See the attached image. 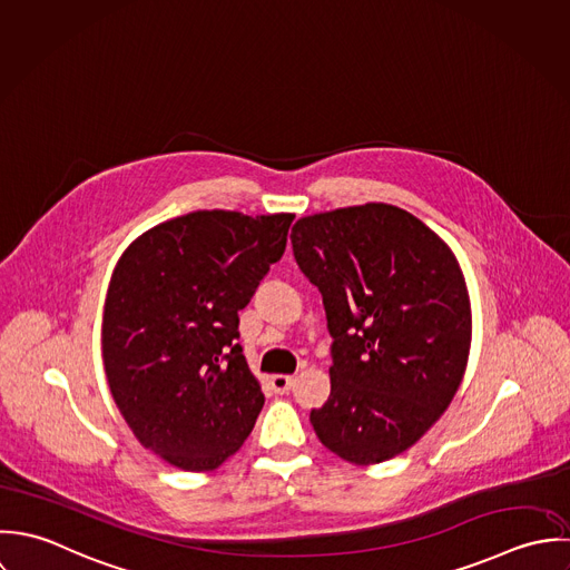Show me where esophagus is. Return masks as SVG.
Here are the masks:
<instances>
[{
	"label": "esophagus",
	"mask_w": 570,
	"mask_h": 570,
	"mask_svg": "<svg viewBox=\"0 0 570 570\" xmlns=\"http://www.w3.org/2000/svg\"><path fill=\"white\" fill-rule=\"evenodd\" d=\"M293 385H295V376H288V374H273L271 376V387L275 390V394H286Z\"/></svg>",
	"instance_id": "34e87169"
}]
</instances>
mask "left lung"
<instances>
[{
    "instance_id": "obj_1",
    "label": "left lung",
    "mask_w": 570,
    "mask_h": 570,
    "mask_svg": "<svg viewBox=\"0 0 570 570\" xmlns=\"http://www.w3.org/2000/svg\"><path fill=\"white\" fill-rule=\"evenodd\" d=\"M295 259L322 291L331 396L311 412L326 450L376 464L410 450L450 407L471 347V302L450 244L394 205L299 218Z\"/></svg>"
}]
</instances>
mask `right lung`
Listing matches in <instances>:
<instances>
[{
    "label": "right lung",
    "mask_w": 570,
    "mask_h": 570,
    "mask_svg": "<svg viewBox=\"0 0 570 570\" xmlns=\"http://www.w3.org/2000/svg\"><path fill=\"white\" fill-rule=\"evenodd\" d=\"M293 214L194 212L138 235L104 308V365L138 443L185 471L235 454L264 405L237 313L286 248Z\"/></svg>",
    "instance_id": "1"
}]
</instances>
